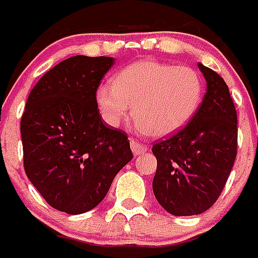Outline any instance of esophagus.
<instances>
[{
    "label": "esophagus",
    "instance_id": "1",
    "mask_svg": "<svg viewBox=\"0 0 258 258\" xmlns=\"http://www.w3.org/2000/svg\"><path fill=\"white\" fill-rule=\"evenodd\" d=\"M131 149L136 156L145 155L146 152H147V147H146L143 143H141L140 141H137V140H131Z\"/></svg>",
    "mask_w": 258,
    "mask_h": 258
}]
</instances>
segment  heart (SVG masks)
Instances as JSON below:
<instances>
[{
  "mask_svg": "<svg viewBox=\"0 0 258 258\" xmlns=\"http://www.w3.org/2000/svg\"><path fill=\"white\" fill-rule=\"evenodd\" d=\"M203 80L186 66L145 59L112 77L111 85L97 89L102 117L117 126L131 113L143 134L163 138L190 121L202 103Z\"/></svg>",
  "mask_w": 258,
  "mask_h": 258,
  "instance_id": "b5f03b06",
  "label": "heart"
}]
</instances>
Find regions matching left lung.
<instances>
[{
	"label": "left lung",
	"mask_w": 258,
	"mask_h": 258,
	"mask_svg": "<svg viewBox=\"0 0 258 258\" xmlns=\"http://www.w3.org/2000/svg\"><path fill=\"white\" fill-rule=\"evenodd\" d=\"M198 66L207 81L202 104L183 129L152 146L155 198L174 216H195L213 206L238 149V117L229 88L213 70Z\"/></svg>",
	"instance_id": "left-lung-1"
}]
</instances>
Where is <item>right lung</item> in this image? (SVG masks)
Here are the masks:
<instances>
[{"label":"right lung","instance_id":"obj_1","mask_svg":"<svg viewBox=\"0 0 258 258\" xmlns=\"http://www.w3.org/2000/svg\"><path fill=\"white\" fill-rule=\"evenodd\" d=\"M113 63L109 56H71L47 71L27 99L24 170L47 204L64 213L95 208L133 159L126 133L106 126L95 98Z\"/></svg>","mask_w":258,"mask_h":258}]
</instances>
